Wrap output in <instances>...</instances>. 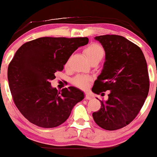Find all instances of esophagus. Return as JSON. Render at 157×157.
Listing matches in <instances>:
<instances>
[{"mask_svg": "<svg viewBox=\"0 0 157 157\" xmlns=\"http://www.w3.org/2000/svg\"><path fill=\"white\" fill-rule=\"evenodd\" d=\"M85 99L86 100H91V99H92V97H91V95L89 94V93H86V94H85Z\"/></svg>", "mask_w": 157, "mask_h": 157, "instance_id": "obj_1", "label": "esophagus"}]
</instances>
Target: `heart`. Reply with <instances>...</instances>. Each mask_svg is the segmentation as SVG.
Returning <instances> with one entry per match:
<instances>
[{"label": "heart", "mask_w": 157, "mask_h": 157, "mask_svg": "<svg viewBox=\"0 0 157 157\" xmlns=\"http://www.w3.org/2000/svg\"><path fill=\"white\" fill-rule=\"evenodd\" d=\"M85 54L86 55L87 58L89 61L92 60H99L101 61L102 59L103 56L104 55V50L100 44L97 43H92L89 44L88 47L86 48ZM68 65V61H67L65 65ZM90 81V78L86 76H77L74 79V84L76 86L82 89H86L89 86V82Z\"/></svg>", "instance_id": "heart-1"}]
</instances>
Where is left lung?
<instances>
[{"label": "left lung", "instance_id": "8db88e82", "mask_svg": "<svg viewBox=\"0 0 157 157\" xmlns=\"http://www.w3.org/2000/svg\"><path fill=\"white\" fill-rule=\"evenodd\" d=\"M105 51L102 71L94 81L92 92L108 99L92 113L94 121L106 130L127 126L139 113L149 92L150 81L146 59L141 48L118 35L94 37Z\"/></svg>", "mask_w": 157, "mask_h": 157}]
</instances>
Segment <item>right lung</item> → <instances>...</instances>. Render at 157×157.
<instances>
[{
	"instance_id": "right-lung-1",
	"label": "right lung",
	"mask_w": 157,
	"mask_h": 157,
	"mask_svg": "<svg viewBox=\"0 0 157 157\" xmlns=\"http://www.w3.org/2000/svg\"><path fill=\"white\" fill-rule=\"evenodd\" d=\"M88 42L87 37H42L18 48L8 66L9 86L15 106L29 121L44 128L59 126L83 99L79 89L58 91L51 81L72 53Z\"/></svg>"
}]
</instances>
